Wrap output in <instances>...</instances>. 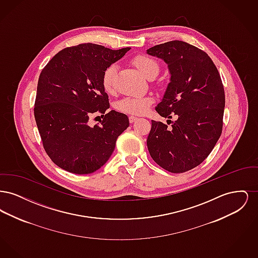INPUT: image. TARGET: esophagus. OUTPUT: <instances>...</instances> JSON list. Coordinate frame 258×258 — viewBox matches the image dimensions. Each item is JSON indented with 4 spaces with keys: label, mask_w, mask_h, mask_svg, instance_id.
Masks as SVG:
<instances>
[{
    "label": "esophagus",
    "mask_w": 258,
    "mask_h": 258,
    "mask_svg": "<svg viewBox=\"0 0 258 258\" xmlns=\"http://www.w3.org/2000/svg\"><path fill=\"white\" fill-rule=\"evenodd\" d=\"M128 120H130V123H133L136 122V121L138 120V118L135 117V116H130V117H128Z\"/></svg>",
    "instance_id": "1"
}]
</instances>
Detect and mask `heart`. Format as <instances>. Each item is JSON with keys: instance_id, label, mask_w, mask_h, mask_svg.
<instances>
[{"instance_id": "1", "label": "heart", "mask_w": 258, "mask_h": 258, "mask_svg": "<svg viewBox=\"0 0 258 258\" xmlns=\"http://www.w3.org/2000/svg\"><path fill=\"white\" fill-rule=\"evenodd\" d=\"M133 63L136 69L147 78H154L160 72V64L156 59L148 55H137L133 58ZM117 67L115 63L108 64L101 74V86L107 94H113L115 91L114 79ZM154 99L150 96H130L118 100L115 104L116 109L125 114L142 115L145 114Z\"/></svg>"}]
</instances>
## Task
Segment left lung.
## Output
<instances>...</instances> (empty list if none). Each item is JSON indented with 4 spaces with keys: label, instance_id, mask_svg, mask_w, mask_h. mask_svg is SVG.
Returning <instances> with one entry per match:
<instances>
[{
    "label": "left lung",
    "instance_id": "obj_1",
    "mask_svg": "<svg viewBox=\"0 0 258 258\" xmlns=\"http://www.w3.org/2000/svg\"><path fill=\"white\" fill-rule=\"evenodd\" d=\"M147 53L165 61L171 74L156 110L163 118H177L168 120L170 126L152 121L148 150L163 169L184 173L203 162L221 136L225 105L221 75L206 52L184 41L164 42Z\"/></svg>",
    "mask_w": 258,
    "mask_h": 258
}]
</instances>
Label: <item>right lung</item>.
I'll return each mask as SVG.
<instances>
[{"mask_svg":"<svg viewBox=\"0 0 258 258\" xmlns=\"http://www.w3.org/2000/svg\"><path fill=\"white\" fill-rule=\"evenodd\" d=\"M130 49L81 43L59 51L41 71L35 119L46 154L63 170L97 171L130 125L125 114L107 111L109 99L101 86L103 70ZM96 112L103 120L91 126L88 120Z\"/></svg>","mask_w":258,"mask_h":258,"instance_id":"right-lung-1","label":"right lung"}]
</instances>
